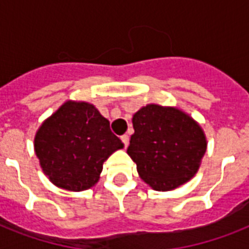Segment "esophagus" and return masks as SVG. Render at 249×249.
<instances>
[{"mask_svg":"<svg viewBox=\"0 0 249 249\" xmlns=\"http://www.w3.org/2000/svg\"><path fill=\"white\" fill-rule=\"evenodd\" d=\"M121 141H123V143H124V146L126 147L129 144V136L128 134H124V136H121Z\"/></svg>","mask_w":249,"mask_h":249,"instance_id":"34e87169","label":"esophagus"}]
</instances>
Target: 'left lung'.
<instances>
[{"label":"left lung","instance_id":"obj_1","mask_svg":"<svg viewBox=\"0 0 249 249\" xmlns=\"http://www.w3.org/2000/svg\"><path fill=\"white\" fill-rule=\"evenodd\" d=\"M133 128L128 155L152 189L169 191L195 176L207 141L189 115L173 107L147 105L134 113Z\"/></svg>","mask_w":249,"mask_h":249}]
</instances>
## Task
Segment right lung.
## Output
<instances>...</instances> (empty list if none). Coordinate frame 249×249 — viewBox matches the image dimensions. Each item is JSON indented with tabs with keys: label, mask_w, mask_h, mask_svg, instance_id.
<instances>
[{
	"label": "right lung",
	"mask_w": 249,
	"mask_h": 249,
	"mask_svg": "<svg viewBox=\"0 0 249 249\" xmlns=\"http://www.w3.org/2000/svg\"><path fill=\"white\" fill-rule=\"evenodd\" d=\"M124 147L109 121L93 105L66 102L44 121L35 138V151L44 173L58 187L90 189L99 179L103 163Z\"/></svg>",
	"instance_id": "1"
}]
</instances>
